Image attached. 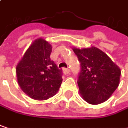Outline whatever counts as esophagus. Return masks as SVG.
I'll return each instance as SVG.
<instances>
[{"mask_svg": "<svg viewBox=\"0 0 128 128\" xmlns=\"http://www.w3.org/2000/svg\"><path fill=\"white\" fill-rule=\"evenodd\" d=\"M63 72L64 74H68L70 72V70L68 68H64L63 69Z\"/></svg>", "mask_w": 128, "mask_h": 128, "instance_id": "esophagus-1", "label": "esophagus"}]
</instances>
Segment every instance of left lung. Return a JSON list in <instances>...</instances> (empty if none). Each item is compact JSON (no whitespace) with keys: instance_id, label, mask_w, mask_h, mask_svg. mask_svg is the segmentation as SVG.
Instances as JSON below:
<instances>
[{"instance_id":"obj_1","label":"left lung","mask_w":128,"mask_h":128,"mask_svg":"<svg viewBox=\"0 0 128 128\" xmlns=\"http://www.w3.org/2000/svg\"><path fill=\"white\" fill-rule=\"evenodd\" d=\"M81 64L78 85L82 98L89 104L108 100L118 86L121 70L99 49L72 48Z\"/></svg>"}]
</instances>
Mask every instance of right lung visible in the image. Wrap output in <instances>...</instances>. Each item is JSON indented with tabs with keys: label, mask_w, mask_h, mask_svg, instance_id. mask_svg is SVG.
<instances>
[{
	"label": "right lung",
	"mask_w": 128,
	"mask_h": 128,
	"mask_svg": "<svg viewBox=\"0 0 128 128\" xmlns=\"http://www.w3.org/2000/svg\"><path fill=\"white\" fill-rule=\"evenodd\" d=\"M51 45L44 39L33 41L16 66L21 90L36 100H46L58 91L62 83V70L50 59Z\"/></svg>",
	"instance_id": "right-lung-1"
}]
</instances>
